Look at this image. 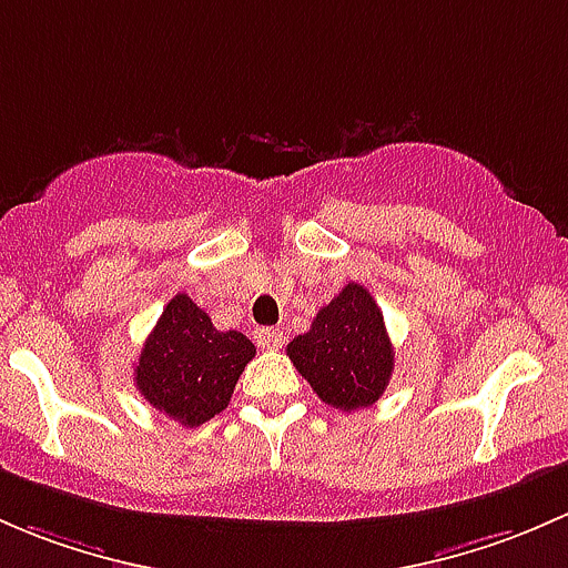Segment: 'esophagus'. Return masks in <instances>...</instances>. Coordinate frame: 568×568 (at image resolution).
<instances>
[{
    "mask_svg": "<svg viewBox=\"0 0 568 568\" xmlns=\"http://www.w3.org/2000/svg\"><path fill=\"white\" fill-rule=\"evenodd\" d=\"M254 338L262 349H278L284 344L282 331H273V327H256Z\"/></svg>",
    "mask_w": 568,
    "mask_h": 568,
    "instance_id": "esophagus-1",
    "label": "esophagus"
}]
</instances>
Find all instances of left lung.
<instances>
[{
    "instance_id": "1",
    "label": "left lung",
    "mask_w": 568,
    "mask_h": 568,
    "mask_svg": "<svg viewBox=\"0 0 568 568\" xmlns=\"http://www.w3.org/2000/svg\"><path fill=\"white\" fill-rule=\"evenodd\" d=\"M286 355L314 394L344 413L374 405L394 372L383 312L355 282L320 308L312 327L286 344Z\"/></svg>"
}]
</instances>
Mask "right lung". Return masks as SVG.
<instances>
[{
	"label": "right lung",
	"instance_id": "obj_1",
	"mask_svg": "<svg viewBox=\"0 0 568 568\" xmlns=\"http://www.w3.org/2000/svg\"><path fill=\"white\" fill-rule=\"evenodd\" d=\"M256 355L241 331H219L189 295H174L139 355L136 388L155 410L199 426L230 405L235 385Z\"/></svg>",
	"mask_w": 568,
	"mask_h": 568
}]
</instances>
